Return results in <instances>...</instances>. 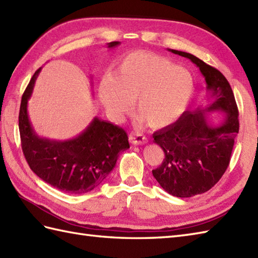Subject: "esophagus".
Wrapping results in <instances>:
<instances>
[{"label": "esophagus", "mask_w": 258, "mask_h": 258, "mask_svg": "<svg viewBox=\"0 0 258 258\" xmlns=\"http://www.w3.org/2000/svg\"><path fill=\"white\" fill-rule=\"evenodd\" d=\"M128 140L132 144L134 145H142V144H146L147 143V139L146 136L141 133V132H133L131 133L128 136Z\"/></svg>", "instance_id": "1"}]
</instances>
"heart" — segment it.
Here are the masks:
<instances>
[{
  "instance_id": "heart-1",
  "label": "heart",
  "mask_w": 258,
  "mask_h": 258,
  "mask_svg": "<svg viewBox=\"0 0 258 258\" xmlns=\"http://www.w3.org/2000/svg\"><path fill=\"white\" fill-rule=\"evenodd\" d=\"M193 80L187 71L154 54L135 51L122 58L113 78H104L98 95L109 116L120 119L136 108L152 127L173 123L193 94Z\"/></svg>"
}]
</instances>
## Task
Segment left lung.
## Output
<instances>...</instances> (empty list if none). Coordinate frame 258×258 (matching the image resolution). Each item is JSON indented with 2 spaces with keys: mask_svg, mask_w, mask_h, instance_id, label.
<instances>
[{
  "mask_svg": "<svg viewBox=\"0 0 258 258\" xmlns=\"http://www.w3.org/2000/svg\"><path fill=\"white\" fill-rule=\"evenodd\" d=\"M190 59L205 78L211 102L204 107L185 112L176 122L153 134L165 154L153 176L163 189L176 197H190L211 189L231 161L234 141L239 130L238 109L232 87L220 71L189 53L168 50ZM226 114L213 125L206 112Z\"/></svg>",
  "mask_w": 258,
  "mask_h": 258,
  "instance_id": "obj_1",
  "label": "left lung"
}]
</instances>
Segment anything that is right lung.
<instances>
[{
  "label": "right lung",
  "mask_w": 258,
  "mask_h": 258,
  "mask_svg": "<svg viewBox=\"0 0 258 258\" xmlns=\"http://www.w3.org/2000/svg\"><path fill=\"white\" fill-rule=\"evenodd\" d=\"M119 42L107 43L112 48ZM38 69L23 93L19 114L21 144L31 169L45 183L69 194H84L104 182L115 167L119 152L130 149L122 127L98 117L74 139L55 141L38 136L27 114Z\"/></svg>",
  "instance_id": "1"
}]
</instances>
